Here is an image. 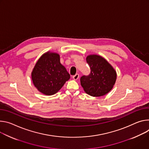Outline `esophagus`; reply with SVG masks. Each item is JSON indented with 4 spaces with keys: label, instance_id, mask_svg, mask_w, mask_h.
<instances>
[{
    "label": "esophagus",
    "instance_id": "34e87169",
    "mask_svg": "<svg viewBox=\"0 0 149 149\" xmlns=\"http://www.w3.org/2000/svg\"><path fill=\"white\" fill-rule=\"evenodd\" d=\"M73 79H74V80H77L79 78V74H76L75 75H74V76H73Z\"/></svg>",
    "mask_w": 149,
    "mask_h": 149
}]
</instances>
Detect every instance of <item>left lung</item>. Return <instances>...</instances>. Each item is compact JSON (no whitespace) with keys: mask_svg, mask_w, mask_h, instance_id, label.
I'll list each match as a JSON object with an SVG mask.
<instances>
[{"mask_svg":"<svg viewBox=\"0 0 149 149\" xmlns=\"http://www.w3.org/2000/svg\"><path fill=\"white\" fill-rule=\"evenodd\" d=\"M86 62L91 73L80 77V84L85 92L95 97L107 94L112 89L117 79L116 71L102 57L92 54L88 56Z\"/></svg>","mask_w":149,"mask_h":149,"instance_id":"obj_1","label":"left lung"}]
</instances>
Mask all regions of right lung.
I'll return each instance as SVG.
<instances>
[{
	"instance_id": "obj_1",
	"label": "right lung",
	"mask_w": 149,
	"mask_h": 149,
	"mask_svg": "<svg viewBox=\"0 0 149 149\" xmlns=\"http://www.w3.org/2000/svg\"><path fill=\"white\" fill-rule=\"evenodd\" d=\"M60 60L58 54L48 52L41 56L32 70L33 84L45 95L56 93L70 78Z\"/></svg>"
}]
</instances>
